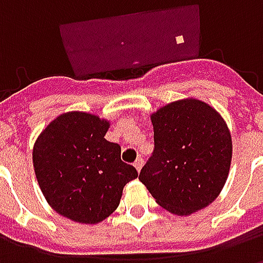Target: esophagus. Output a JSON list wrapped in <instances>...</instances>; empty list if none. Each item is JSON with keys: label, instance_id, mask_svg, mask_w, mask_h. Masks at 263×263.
<instances>
[{"label": "esophagus", "instance_id": "obj_1", "mask_svg": "<svg viewBox=\"0 0 263 263\" xmlns=\"http://www.w3.org/2000/svg\"><path fill=\"white\" fill-rule=\"evenodd\" d=\"M134 166H135V169H137L138 172H141V169H142V166H143V159H142V158H138V159L135 160V163H134Z\"/></svg>", "mask_w": 263, "mask_h": 263}]
</instances>
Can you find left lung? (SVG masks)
<instances>
[{"label":"left lung","mask_w":263,"mask_h":263,"mask_svg":"<svg viewBox=\"0 0 263 263\" xmlns=\"http://www.w3.org/2000/svg\"><path fill=\"white\" fill-rule=\"evenodd\" d=\"M151 121L155 149L139 180L172 214L189 215L207 207L218 197L231 166L226 121L196 98L166 104Z\"/></svg>","instance_id":"left-lung-1"}]
</instances>
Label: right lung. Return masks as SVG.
Instances as JSON below:
<instances>
[{
	"mask_svg": "<svg viewBox=\"0 0 263 263\" xmlns=\"http://www.w3.org/2000/svg\"><path fill=\"white\" fill-rule=\"evenodd\" d=\"M109 121L71 111L54 118L37 137L32 159L49 205L66 218L97 224L112 214L137 169L121 160V146L108 142Z\"/></svg>",
	"mask_w": 263,
	"mask_h": 263,
	"instance_id": "obj_1",
	"label": "right lung"
}]
</instances>
